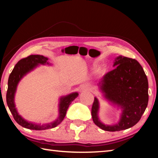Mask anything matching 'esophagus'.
<instances>
[{"mask_svg":"<svg viewBox=\"0 0 158 158\" xmlns=\"http://www.w3.org/2000/svg\"><path fill=\"white\" fill-rule=\"evenodd\" d=\"M81 90H84V91H89V90H91L90 87L88 85H82L81 87Z\"/></svg>","mask_w":158,"mask_h":158,"instance_id":"obj_1","label":"esophagus"}]
</instances>
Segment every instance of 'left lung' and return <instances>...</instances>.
<instances>
[{
	"mask_svg": "<svg viewBox=\"0 0 158 158\" xmlns=\"http://www.w3.org/2000/svg\"><path fill=\"white\" fill-rule=\"evenodd\" d=\"M113 66V70L106 73L98 85L105 99L122 109L120 121L113 125L102 123L98 117L100 105L96 97L91 109L94 123L109 132L126 130L137 124L148 102V79L138 61L119 56Z\"/></svg>",
	"mask_w": 158,
	"mask_h": 158,
	"instance_id": "left-lung-1",
	"label": "left lung"
}]
</instances>
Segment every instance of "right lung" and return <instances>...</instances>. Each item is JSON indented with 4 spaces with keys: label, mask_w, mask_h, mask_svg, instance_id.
Segmentation results:
<instances>
[{
    "label": "right lung",
    "mask_w": 158,
    "mask_h": 158,
    "mask_svg": "<svg viewBox=\"0 0 158 158\" xmlns=\"http://www.w3.org/2000/svg\"><path fill=\"white\" fill-rule=\"evenodd\" d=\"M50 65L48 62V58L42 55H31L29 56L22 58L16 64L14 69H12L11 74H10L7 84V90L6 95V101L10 112L14 117L16 122L21 126L30 130H44L56 127L63 121L65 116L66 112L69 106L70 105L74 99L79 95L78 93H73L66 96H63L60 98L59 102V116L55 121L47 124H36L33 123L28 122L23 118L17 112L15 104V95L17 90V87L20 80L26 74L30 73L39 65Z\"/></svg>",
    "instance_id": "right-lung-1"
}]
</instances>
